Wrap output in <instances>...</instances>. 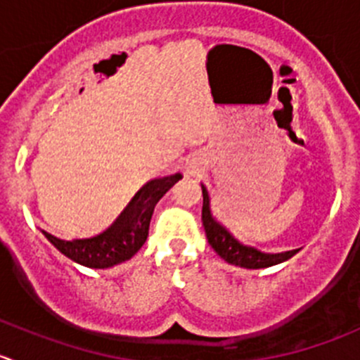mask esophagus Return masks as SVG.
<instances>
[{"mask_svg":"<svg viewBox=\"0 0 360 360\" xmlns=\"http://www.w3.org/2000/svg\"><path fill=\"white\" fill-rule=\"evenodd\" d=\"M184 169H186V172H190V174L197 172V165H195V163H191V162H188Z\"/></svg>","mask_w":360,"mask_h":360,"instance_id":"1","label":"esophagus"}]
</instances>
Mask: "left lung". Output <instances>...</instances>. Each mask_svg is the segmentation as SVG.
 Here are the masks:
<instances>
[{
  "label": "left lung",
  "mask_w": 360,
  "mask_h": 360,
  "mask_svg": "<svg viewBox=\"0 0 360 360\" xmlns=\"http://www.w3.org/2000/svg\"><path fill=\"white\" fill-rule=\"evenodd\" d=\"M202 195H204V205H202V225H204L205 236L212 250L219 255L225 262L232 265H239L244 269H265L273 265L287 262L301 251V248L290 251H269L258 244L243 240L221 221L214 218L211 211V197H209L207 188L202 184Z\"/></svg>",
  "instance_id": "1"
}]
</instances>
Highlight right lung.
Instances as JSON below:
<instances>
[{
    "instance_id": "add662e5",
    "label": "right lung",
    "mask_w": 360,
    "mask_h": 360,
    "mask_svg": "<svg viewBox=\"0 0 360 360\" xmlns=\"http://www.w3.org/2000/svg\"><path fill=\"white\" fill-rule=\"evenodd\" d=\"M179 179H183V176L174 174V176L156 177L146 183L128 202L116 221L98 236L65 240L45 230H41V233L65 257L84 267L107 269L123 264L130 260L146 243L155 205Z\"/></svg>"
}]
</instances>
